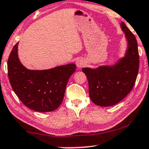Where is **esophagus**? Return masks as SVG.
<instances>
[{"label":"esophagus","mask_w":149,"mask_h":149,"mask_svg":"<svg viewBox=\"0 0 149 149\" xmlns=\"http://www.w3.org/2000/svg\"><path fill=\"white\" fill-rule=\"evenodd\" d=\"M85 61L83 60V59H79L78 60H77L76 62V65L77 67L79 68H82V67H84L85 66Z\"/></svg>","instance_id":"obj_1"}]
</instances>
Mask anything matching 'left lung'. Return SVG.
<instances>
[{"label":"left lung","instance_id":"left-lung-1","mask_svg":"<svg viewBox=\"0 0 149 149\" xmlns=\"http://www.w3.org/2000/svg\"><path fill=\"white\" fill-rule=\"evenodd\" d=\"M121 28L127 41L125 56L112 66L82 68L88 80L89 97L100 107L119 103L132 91L137 78L139 69L137 40L123 22Z\"/></svg>","mask_w":149,"mask_h":149}]
</instances>
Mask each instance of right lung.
I'll return each mask as SVG.
<instances>
[{
    "mask_svg": "<svg viewBox=\"0 0 149 149\" xmlns=\"http://www.w3.org/2000/svg\"><path fill=\"white\" fill-rule=\"evenodd\" d=\"M17 42L7 62L8 76L12 89L26 107L37 112H50L63 101L67 83L76 70L75 64L48 70H29L18 58Z\"/></svg>",
    "mask_w": 149,
    "mask_h": 149,
    "instance_id": "add662e5",
    "label": "right lung"
}]
</instances>
